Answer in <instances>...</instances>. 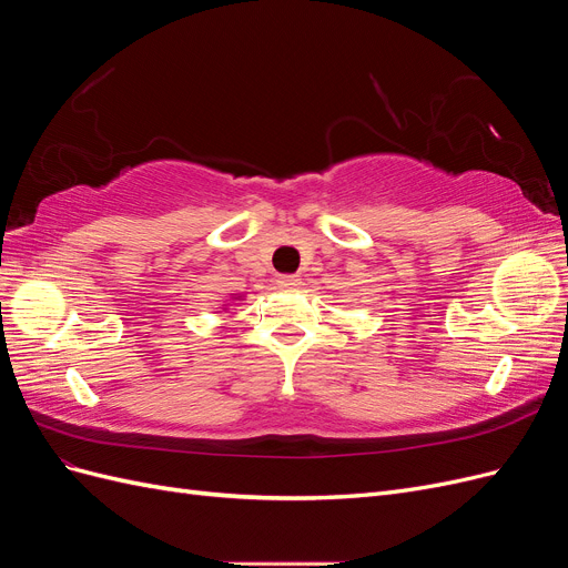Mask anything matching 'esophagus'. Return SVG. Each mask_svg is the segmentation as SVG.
Wrapping results in <instances>:
<instances>
[{"label":"esophagus","instance_id":"34e87169","mask_svg":"<svg viewBox=\"0 0 568 568\" xmlns=\"http://www.w3.org/2000/svg\"><path fill=\"white\" fill-rule=\"evenodd\" d=\"M277 286L284 288V291H294L301 286V280L294 277V274H280L277 277Z\"/></svg>","mask_w":568,"mask_h":568}]
</instances>
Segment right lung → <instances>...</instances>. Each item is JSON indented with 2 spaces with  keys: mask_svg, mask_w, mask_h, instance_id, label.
Instances as JSON below:
<instances>
[{
  "mask_svg": "<svg viewBox=\"0 0 568 568\" xmlns=\"http://www.w3.org/2000/svg\"><path fill=\"white\" fill-rule=\"evenodd\" d=\"M242 298H244V296H236V294H234V296L230 298V303H227L225 307H222V311H227V307H230V305H236V301H242Z\"/></svg>",
  "mask_w": 568,
  "mask_h": 568,
  "instance_id": "right-lung-1",
  "label": "right lung"
}]
</instances>
